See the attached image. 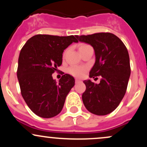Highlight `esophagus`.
<instances>
[{
    "instance_id": "34e87169",
    "label": "esophagus",
    "mask_w": 147,
    "mask_h": 147,
    "mask_svg": "<svg viewBox=\"0 0 147 147\" xmlns=\"http://www.w3.org/2000/svg\"><path fill=\"white\" fill-rule=\"evenodd\" d=\"M81 82L80 79H75V83H76V84L79 83V82Z\"/></svg>"
}]
</instances>
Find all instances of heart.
I'll list each match as a JSON object with an SVG mask.
<instances>
[{"label":"heart","instance_id":"b5f03b06","mask_svg":"<svg viewBox=\"0 0 147 147\" xmlns=\"http://www.w3.org/2000/svg\"><path fill=\"white\" fill-rule=\"evenodd\" d=\"M87 45L86 44H81L79 46V50L85 48ZM68 72L75 77H81L84 75V72H86V68L82 66H72L68 69Z\"/></svg>","mask_w":147,"mask_h":147}]
</instances>
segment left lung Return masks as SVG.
<instances>
[{
    "label": "left lung",
    "mask_w": 147,
    "mask_h": 147,
    "mask_svg": "<svg viewBox=\"0 0 147 147\" xmlns=\"http://www.w3.org/2000/svg\"><path fill=\"white\" fill-rule=\"evenodd\" d=\"M81 42L92 45L95 63L90 78L99 76L100 83L84 81L86 88L82 94L83 103L89 112L106 115L117 107L124 97L131 75L129 52L124 43L112 33L100 32L75 36Z\"/></svg>",
    "instance_id": "1"
}]
</instances>
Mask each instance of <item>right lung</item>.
Wrapping results in <instances>:
<instances>
[{
    "mask_svg": "<svg viewBox=\"0 0 147 147\" xmlns=\"http://www.w3.org/2000/svg\"><path fill=\"white\" fill-rule=\"evenodd\" d=\"M78 41L73 35L37 34L28 40L20 52L17 77L22 97L34 113L43 118L56 116L75 86V79L65 74L57 83L52 75L62 63V54Z\"/></svg>",
    "mask_w": 147,
    "mask_h": 147,
    "instance_id": "1",
    "label": "right lung"
}]
</instances>
